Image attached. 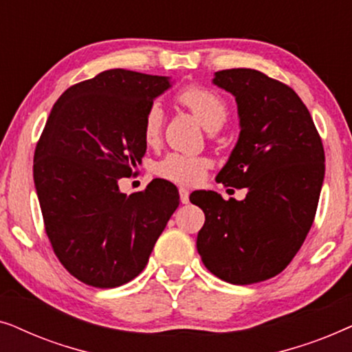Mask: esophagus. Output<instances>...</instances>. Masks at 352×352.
Listing matches in <instances>:
<instances>
[{"mask_svg": "<svg viewBox=\"0 0 352 352\" xmlns=\"http://www.w3.org/2000/svg\"><path fill=\"white\" fill-rule=\"evenodd\" d=\"M179 199L181 204H189V190L186 187H179Z\"/></svg>", "mask_w": 352, "mask_h": 352, "instance_id": "34e87169", "label": "esophagus"}]
</instances>
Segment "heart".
Returning a JSON list of instances; mask_svg holds the SVG:
<instances>
[{
  "label": "heart",
  "instance_id": "heart-1",
  "mask_svg": "<svg viewBox=\"0 0 352 352\" xmlns=\"http://www.w3.org/2000/svg\"><path fill=\"white\" fill-rule=\"evenodd\" d=\"M176 100L199 118V122L208 129L216 131L226 123L229 117V107L218 93L199 85H189L177 91ZM163 109L158 102L147 107L142 118V138L148 146H155L162 138ZM211 166L210 158L189 153L171 152L163 157L155 165V173L163 179L177 182V184H197Z\"/></svg>",
  "mask_w": 352,
  "mask_h": 352
}]
</instances>
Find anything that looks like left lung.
<instances>
[{
    "label": "left lung",
    "instance_id": "left-lung-1",
    "mask_svg": "<svg viewBox=\"0 0 352 352\" xmlns=\"http://www.w3.org/2000/svg\"><path fill=\"white\" fill-rule=\"evenodd\" d=\"M235 96L240 136L216 181L247 189L243 200L197 190L205 213L197 250L221 280L250 285L285 269L301 248L325 175V153L309 110L282 81L253 69L214 74Z\"/></svg>",
    "mask_w": 352,
    "mask_h": 352
}]
</instances>
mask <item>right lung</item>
Wrapping results in <instances>:
<instances>
[{
	"mask_svg": "<svg viewBox=\"0 0 352 352\" xmlns=\"http://www.w3.org/2000/svg\"><path fill=\"white\" fill-rule=\"evenodd\" d=\"M170 86L166 76L105 70L70 86L47 117L33 179L51 247L86 285L115 288L139 276L179 205L168 181L131 195L118 189L146 153L144 113Z\"/></svg>",
	"mask_w": 352,
	"mask_h": 352,
	"instance_id": "right-lung-1",
	"label": "right lung"
}]
</instances>
